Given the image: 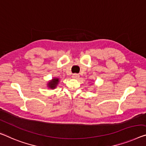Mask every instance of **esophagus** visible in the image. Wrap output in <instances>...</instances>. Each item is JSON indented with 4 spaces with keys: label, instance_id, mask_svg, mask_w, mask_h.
Listing matches in <instances>:
<instances>
[{
    "label": "esophagus",
    "instance_id": "obj_1",
    "mask_svg": "<svg viewBox=\"0 0 146 146\" xmlns=\"http://www.w3.org/2000/svg\"><path fill=\"white\" fill-rule=\"evenodd\" d=\"M79 77H80V76L77 74H74L72 75V78H74V79H78Z\"/></svg>",
    "mask_w": 146,
    "mask_h": 146
}]
</instances>
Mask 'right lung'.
Returning <instances> with one entry per match:
<instances>
[{
  "mask_svg": "<svg viewBox=\"0 0 146 146\" xmlns=\"http://www.w3.org/2000/svg\"><path fill=\"white\" fill-rule=\"evenodd\" d=\"M58 82H59V79H57V78H54V79H53L52 81H51L50 82H49L48 84V86L49 87H50L51 89H54L57 86V85L58 84Z\"/></svg>",
  "mask_w": 146,
  "mask_h": 146,
  "instance_id": "1",
  "label": "right lung"
}]
</instances>
